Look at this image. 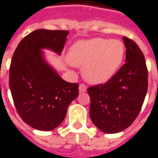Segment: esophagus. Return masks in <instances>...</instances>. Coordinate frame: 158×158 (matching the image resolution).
<instances>
[{"mask_svg":"<svg viewBox=\"0 0 158 158\" xmlns=\"http://www.w3.org/2000/svg\"><path fill=\"white\" fill-rule=\"evenodd\" d=\"M79 91H80V93H84V92L87 91V87H86V85L85 84H80V86H79Z\"/></svg>","mask_w":158,"mask_h":158,"instance_id":"obj_1","label":"esophagus"}]
</instances>
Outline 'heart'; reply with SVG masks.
I'll return each mask as SVG.
<instances>
[{"label":"heart","mask_w":158,"mask_h":158,"mask_svg":"<svg viewBox=\"0 0 158 158\" xmlns=\"http://www.w3.org/2000/svg\"><path fill=\"white\" fill-rule=\"evenodd\" d=\"M124 53L123 43L119 40L93 38L74 43L68 52V60L72 65L82 67L85 80L99 84L117 73Z\"/></svg>","instance_id":"obj_1"}]
</instances>
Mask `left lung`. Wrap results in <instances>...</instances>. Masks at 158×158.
<instances>
[{"instance_id": "8db88e82", "label": "left lung", "mask_w": 158, "mask_h": 158, "mask_svg": "<svg viewBox=\"0 0 158 158\" xmlns=\"http://www.w3.org/2000/svg\"><path fill=\"white\" fill-rule=\"evenodd\" d=\"M126 59L120 70L105 84L88 88L93 123L106 134H117L134 123L148 88L145 57L138 45L123 36Z\"/></svg>"}]
</instances>
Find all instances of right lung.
<instances>
[{
    "label": "right lung",
    "mask_w": 158,
    "mask_h": 158,
    "mask_svg": "<svg viewBox=\"0 0 158 158\" xmlns=\"http://www.w3.org/2000/svg\"><path fill=\"white\" fill-rule=\"evenodd\" d=\"M68 31L36 30L20 41L9 70V87L22 120L35 129L59 126L68 106L79 95L77 83L63 80L45 59L43 49L61 54Z\"/></svg>",
    "instance_id": "obj_1"
}]
</instances>
